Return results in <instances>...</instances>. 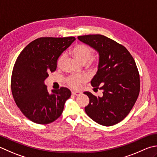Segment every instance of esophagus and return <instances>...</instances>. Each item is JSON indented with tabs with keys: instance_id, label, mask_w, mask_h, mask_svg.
<instances>
[{
	"instance_id": "esophagus-1",
	"label": "esophagus",
	"mask_w": 157,
	"mask_h": 157,
	"mask_svg": "<svg viewBox=\"0 0 157 157\" xmlns=\"http://www.w3.org/2000/svg\"><path fill=\"white\" fill-rule=\"evenodd\" d=\"M72 94L75 95V96H78V95L81 94V93L79 91H72Z\"/></svg>"
}]
</instances>
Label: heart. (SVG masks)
<instances>
[{
  "mask_svg": "<svg viewBox=\"0 0 157 157\" xmlns=\"http://www.w3.org/2000/svg\"><path fill=\"white\" fill-rule=\"evenodd\" d=\"M93 50L91 47L84 44H78L73 46L71 49V54L79 62L85 64L87 63L88 68H93L97 63V59L92 57ZM65 54H60L56 60L57 67H60L63 65L65 60ZM86 81V77L84 75H72L66 78V82L68 86L73 88H78L79 85Z\"/></svg>",
  "mask_w": 157,
  "mask_h": 157,
  "instance_id": "heart-1",
  "label": "heart"
}]
</instances>
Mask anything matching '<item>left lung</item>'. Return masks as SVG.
<instances>
[{
  "label": "left lung",
  "instance_id": "1",
  "mask_svg": "<svg viewBox=\"0 0 157 157\" xmlns=\"http://www.w3.org/2000/svg\"><path fill=\"white\" fill-rule=\"evenodd\" d=\"M78 39L99 54L97 74L91 81L103 97L90 92L86 114L98 124L109 127L122 121L133 108L140 90V74L133 56L124 46L101 35L78 36Z\"/></svg>",
  "mask_w": 157,
  "mask_h": 157
}]
</instances>
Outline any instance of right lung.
Listing matches in <instances>:
<instances>
[{
  "instance_id": "obj_1",
  "label": "right lung",
  "mask_w": 157,
  "mask_h": 157,
  "mask_svg": "<svg viewBox=\"0 0 157 157\" xmlns=\"http://www.w3.org/2000/svg\"><path fill=\"white\" fill-rule=\"evenodd\" d=\"M75 40L74 36L38 38L17 58L11 74L12 94L20 111L35 123L47 124L57 120L71 95L65 87L50 94L44 80L56 71L58 58Z\"/></svg>"
}]
</instances>
